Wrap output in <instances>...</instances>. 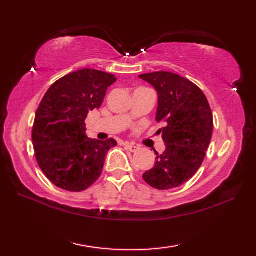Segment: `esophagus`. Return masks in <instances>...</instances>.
<instances>
[{"label": "esophagus", "instance_id": "1", "mask_svg": "<svg viewBox=\"0 0 256 256\" xmlns=\"http://www.w3.org/2000/svg\"><path fill=\"white\" fill-rule=\"evenodd\" d=\"M124 148H126L128 150H130V152H132V153H134V152H136L138 150V146H135V145H133V144H130V143H124Z\"/></svg>", "mask_w": 256, "mask_h": 256}]
</instances>
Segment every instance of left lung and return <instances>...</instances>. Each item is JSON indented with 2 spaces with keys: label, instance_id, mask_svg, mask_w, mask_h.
<instances>
[{
  "label": "left lung",
  "instance_id": "obj_1",
  "mask_svg": "<svg viewBox=\"0 0 256 256\" xmlns=\"http://www.w3.org/2000/svg\"><path fill=\"white\" fill-rule=\"evenodd\" d=\"M157 91L156 121L166 148L156 153L155 166L143 174L144 180L155 189L182 186L202 164L210 144L214 118L202 91L192 81L168 72L140 74Z\"/></svg>",
  "mask_w": 256,
  "mask_h": 256
}]
</instances>
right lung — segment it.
Listing matches in <instances>:
<instances>
[{"label": "right lung", "mask_w": 256, "mask_h": 256, "mask_svg": "<svg viewBox=\"0 0 256 256\" xmlns=\"http://www.w3.org/2000/svg\"><path fill=\"white\" fill-rule=\"evenodd\" d=\"M116 81L114 74L81 69L57 80L42 98L32 140L38 166L55 186L79 192L100 177L108 152L118 143L89 138L84 120Z\"/></svg>", "instance_id": "obj_1"}]
</instances>
